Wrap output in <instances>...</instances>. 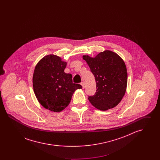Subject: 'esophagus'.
I'll return each mask as SVG.
<instances>
[{"label":"esophagus","mask_w":160,"mask_h":160,"mask_svg":"<svg viewBox=\"0 0 160 160\" xmlns=\"http://www.w3.org/2000/svg\"><path fill=\"white\" fill-rule=\"evenodd\" d=\"M81 85L82 86L83 89H84V82H82V83H81Z\"/></svg>","instance_id":"obj_1"}]
</instances>
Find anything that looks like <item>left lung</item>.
<instances>
[{
	"label": "left lung",
	"instance_id": "left-lung-1",
	"mask_svg": "<svg viewBox=\"0 0 160 160\" xmlns=\"http://www.w3.org/2000/svg\"><path fill=\"white\" fill-rule=\"evenodd\" d=\"M97 84V91L88 99L100 110L116 106L124 96L127 85V71L122 58L112 51L99 53L95 58L83 56Z\"/></svg>",
	"mask_w": 160,
	"mask_h": 160
}]
</instances>
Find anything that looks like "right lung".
I'll return each instance as SVG.
<instances>
[{"label":"right lung","instance_id":"add662e5","mask_svg":"<svg viewBox=\"0 0 160 160\" xmlns=\"http://www.w3.org/2000/svg\"><path fill=\"white\" fill-rule=\"evenodd\" d=\"M67 62L55 55L43 58L36 65L33 76V87L39 103L51 111L59 112L68 106L80 84L73 83L72 75L64 69Z\"/></svg>","mask_w":160,"mask_h":160}]
</instances>
